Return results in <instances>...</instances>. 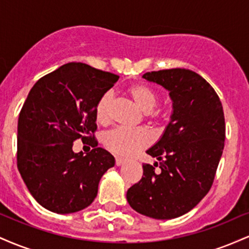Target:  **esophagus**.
I'll return each mask as SVG.
<instances>
[{"label": "esophagus", "mask_w": 249, "mask_h": 249, "mask_svg": "<svg viewBox=\"0 0 249 249\" xmlns=\"http://www.w3.org/2000/svg\"><path fill=\"white\" fill-rule=\"evenodd\" d=\"M124 159H122V158H116V165L117 166H122L123 164H124Z\"/></svg>", "instance_id": "1"}]
</instances>
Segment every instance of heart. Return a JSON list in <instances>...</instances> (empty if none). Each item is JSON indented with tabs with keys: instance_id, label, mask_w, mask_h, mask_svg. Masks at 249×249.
<instances>
[{
	"instance_id": "1",
	"label": "heart",
	"mask_w": 249,
	"mask_h": 249,
	"mask_svg": "<svg viewBox=\"0 0 249 249\" xmlns=\"http://www.w3.org/2000/svg\"><path fill=\"white\" fill-rule=\"evenodd\" d=\"M128 93L139 107L147 113L152 119L161 118V115L153 111L158 104V95L153 89L144 84H136L128 88ZM111 103L112 93L110 91L103 93L96 103L95 115L97 122L101 124H107L111 119ZM153 142V136L150 131L144 127L125 128L118 127L105 134L104 145L111 153L123 158L134 156L147 147Z\"/></svg>"
}]
</instances>
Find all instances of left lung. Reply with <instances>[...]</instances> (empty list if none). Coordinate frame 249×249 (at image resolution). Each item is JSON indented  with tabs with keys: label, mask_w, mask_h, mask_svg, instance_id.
I'll return each mask as SVG.
<instances>
[{
	"label": "left lung",
	"mask_w": 249,
	"mask_h": 249,
	"mask_svg": "<svg viewBox=\"0 0 249 249\" xmlns=\"http://www.w3.org/2000/svg\"><path fill=\"white\" fill-rule=\"evenodd\" d=\"M170 91L171 122L147 154L160 162L142 165V177L127 190L136 212L153 219H174L190 212L208 193L225 146L222 104L206 79L187 69L144 73ZM161 170L155 172V167Z\"/></svg>",
	"instance_id": "1"
}]
</instances>
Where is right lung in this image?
Returning a JSON list of instances; mask_svg holds the SVG:
<instances>
[{
  "instance_id": "obj_1",
  "label": "right lung",
  "mask_w": 249,
  "mask_h": 249,
  "mask_svg": "<svg viewBox=\"0 0 249 249\" xmlns=\"http://www.w3.org/2000/svg\"><path fill=\"white\" fill-rule=\"evenodd\" d=\"M115 73L68 63L36 82L17 126V167L31 196L51 212H78L95 200L99 180L115 158L97 147L95 107L118 81ZM82 139L93 150L72 151Z\"/></svg>"
}]
</instances>
